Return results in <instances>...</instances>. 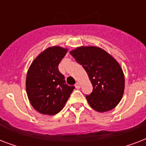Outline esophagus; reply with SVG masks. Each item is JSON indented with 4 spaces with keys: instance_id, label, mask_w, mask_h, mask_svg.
Returning a JSON list of instances; mask_svg holds the SVG:
<instances>
[{
    "instance_id": "esophagus-1",
    "label": "esophagus",
    "mask_w": 146,
    "mask_h": 146,
    "mask_svg": "<svg viewBox=\"0 0 146 146\" xmlns=\"http://www.w3.org/2000/svg\"><path fill=\"white\" fill-rule=\"evenodd\" d=\"M75 87L76 88V89H80V82H76L75 85Z\"/></svg>"
}]
</instances>
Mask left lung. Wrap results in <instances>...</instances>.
I'll use <instances>...</instances> for the list:
<instances>
[{"label":"left lung","instance_id":"1","mask_svg":"<svg viewBox=\"0 0 146 146\" xmlns=\"http://www.w3.org/2000/svg\"><path fill=\"white\" fill-rule=\"evenodd\" d=\"M77 63L82 65L92 84V92L86 95L89 105L98 112L114 108L124 91L122 68L113 57L98 47H79L70 51Z\"/></svg>","mask_w":146,"mask_h":146}]
</instances>
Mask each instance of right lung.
<instances>
[{"label":"right lung","mask_w":146,"mask_h":146,"mask_svg":"<svg viewBox=\"0 0 146 146\" xmlns=\"http://www.w3.org/2000/svg\"><path fill=\"white\" fill-rule=\"evenodd\" d=\"M67 52L60 47H50L32 63L26 76V92L33 107L43 114L58 113L75 89L66 84L58 65Z\"/></svg>","instance_id":"add662e5"}]
</instances>
